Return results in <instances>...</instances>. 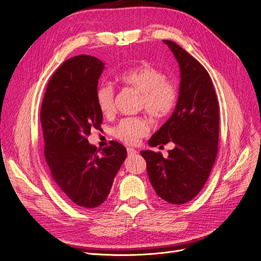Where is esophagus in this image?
Returning a JSON list of instances; mask_svg holds the SVG:
<instances>
[{"instance_id":"esophagus-1","label":"esophagus","mask_w":261,"mask_h":261,"mask_svg":"<svg viewBox=\"0 0 261 261\" xmlns=\"http://www.w3.org/2000/svg\"><path fill=\"white\" fill-rule=\"evenodd\" d=\"M127 152H128V156H134V155H137L138 153V151L134 149V148H132V147H128L127 148Z\"/></svg>"}]
</instances>
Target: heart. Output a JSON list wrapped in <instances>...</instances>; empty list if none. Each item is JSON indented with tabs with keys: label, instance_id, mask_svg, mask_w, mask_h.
Here are the masks:
<instances>
[{
	"label": "heart",
	"instance_id": "obj_1",
	"mask_svg": "<svg viewBox=\"0 0 261 261\" xmlns=\"http://www.w3.org/2000/svg\"><path fill=\"white\" fill-rule=\"evenodd\" d=\"M116 80L139 92V109L145 111L151 118L162 119L174 110L177 101L175 85L166 80L161 71L148 63L123 71ZM115 91L110 84H102L95 90V102L100 112L110 116L114 113ZM149 124L142 117L121 119L114 128V136L119 141L137 144L148 134Z\"/></svg>",
	"mask_w": 261,
	"mask_h": 261
}]
</instances>
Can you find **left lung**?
<instances>
[{
	"label": "left lung",
	"instance_id": "obj_1",
	"mask_svg": "<svg viewBox=\"0 0 261 261\" xmlns=\"http://www.w3.org/2000/svg\"><path fill=\"white\" fill-rule=\"evenodd\" d=\"M180 70L179 94L171 117L149 139L151 147L169 142L175 147L168 158L142 150L150 184L172 204H184L203 188L218 151L219 108L213 83L199 61L172 41H163Z\"/></svg>",
	"mask_w": 261,
	"mask_h": 261
}]
</instances>
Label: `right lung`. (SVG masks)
<instances>
[{"mask_svg": "<svg viewBox=\"0 0 261 261\" xmlns=\"http://www.w3.org/2000/svg\"><path fill=\"white\" fill-rule=\"evenodd\" d=\"M103 70L104 63L92 56L66 60L48 83L41 108L44 155L51 178L67 201L84 210L106 200L127 157L118 142L98 150L87 140L103 121L95 102Z\"/></svg>", "mask_w": 261, "mask_h": 261, "instance_id": "add662e5", "label": "right lung"}]
</instances>
